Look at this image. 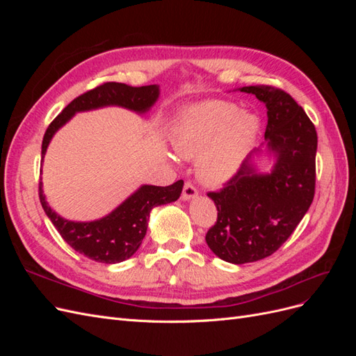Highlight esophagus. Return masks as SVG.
I'll list each match as a JSON object with an SVG mask.
<instances>
[{
  "label": "esophagus",
  "mask_w": 356,
  "mask_h": 356,
  "mask_svg": "<svg viewBox=\"0 0 356 356\" xmlns=\"http://www.w3.org/2000/svg\"><path fill=\"white\" fill-rule=\"evenodd\" d=\"M197 196V188L195 187L191 181H186L184 182V188H182V199L184 200H190L195 199Z\"/></svg>",
  "instance_id": "1"
}]
</instances>
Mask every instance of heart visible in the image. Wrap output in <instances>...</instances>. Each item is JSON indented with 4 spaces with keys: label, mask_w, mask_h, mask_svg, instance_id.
<instances>
[{
    "label": "heart",
    "mask_w": 356,
    "mask_h": 356,
    "mask_svg": "<svg viewBox=\"0 0 356 356\" xmlns=\"http://www.w3.org/2000/svg\"><path fill=\"white\" fill-rule=\"evenodd\" d=\"M260 118L227 101H202L181 113L172 143L184 157H199V177L220 186L238 174L260 135Z\"/></svg>",
    "instance_id": "1"
}]
</instances>
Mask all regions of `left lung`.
I'll return each instance as SVG.
<instances>
[{"instance_id": "8db88e82", "label": "left lung", "mask_w": 356, "mask_h": 356, "mask_svg": "<svg viewBox=\"0 0 356 356\" xmlns=\"http://www.w3.org/2000/svg\"><path fill=\"white\" fill-rule=\"evenodd\" d=\"M267 106L264 139L276 156L270 174H257L252 152L232 179L209 191L218 211L207 233L211 251L221 260L243 264L272 255L289 238L315 196L318 135L293 96L273 86H246Z\"/></svg>"}]
</instances>
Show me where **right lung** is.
Instances as JSON below:
<instances>
[{"instance_id": "1", "label": "right lung", "mask_w": 356, "mask_h": 356, "mask_svg": "<svg viewBox=\"0 0 356 356\" xmlns=\"http://www.w3.org/2000/svg\"><path fill=\"white\" fill-rule=\"evenodd\" d=\"M157 98L159 86L156 84L132 88V86L123 83L108 81L88 90L68 104L49 124L44 138H42L41 160L46 154L53 135L75 113L101 108L106 105H118L143 114L152 108ZM182 186H184L182 179L168 187L143 186L106 217L90 222H74L59 217L47 204L46 197L42 195L41 182L38 186V196L42 209L62 236V239L72 250L98 263L115 264L127 260L138 251L147 233L149 212L159 204L175 202L181 196Z\"/></svg>"}]
</instances>
